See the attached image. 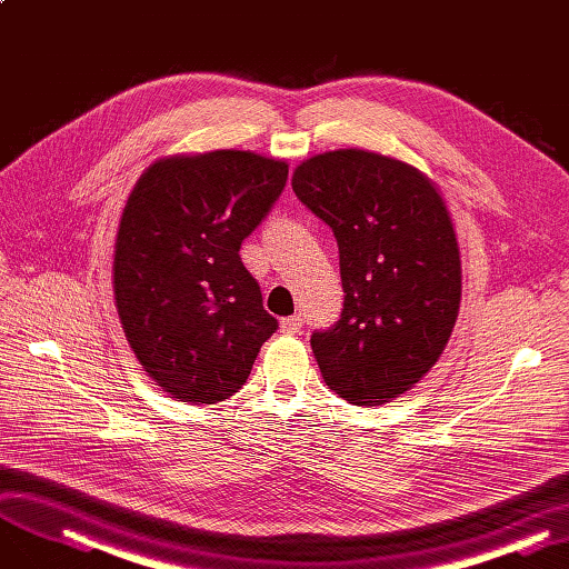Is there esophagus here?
<instances>
[{"label": "esophagus", "mask_w": 569, "mask_h": 569, "mask_svg": "<svg viewBox=\"0 0 569 569\" xmlns=\"http://www.w3.org/2000/svg\"><path fill=\"white\" fill-rule=\"evenodd\" d=\"M301 327H303L301 315H291V317H284V320L280 322V329H282L284 333H299V331H301Z\"/></svg>", "instance_id": "1"}]
</instances>
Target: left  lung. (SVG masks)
Here are the masks:
<instances>
[{"instance_id": "left-lung-1", "label": "left lung", "mask_w": 569, "mask_h": 569, "mask_svg": "<svg viewBox=\"0 0 569 569\" xmlns=\"http://www.w3.org/2000/svg\"><path fill=\"white\" fill-rule=\"evenodd\" d=\"M291 189L336 236L346 301L310 336L329 388L357 406L403 395L437 363L462 293L460 247L435 181L397 158L338 149L303 161Z\"/></svg>"}]
</instances>
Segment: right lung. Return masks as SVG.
Instances as JSON below:
<instances>
[{
	"mask_svg": "<svg viewBox=\"0 0 569 569\" xmlns=\"http://www.w3.org/2000/svg\"><path fill=\"white\" fill-rule=\"evenodd\" d=\"M289 166L219 149L161 158L130 191L113 247V299L142 369L179 401L233 397L278 320L240 244Z\"/></svg>",
	"mask_w": 569,
	"mask_h": 569,
	"instance_id": "obj_1",
	"label": "right lung"
}]
</instances>
